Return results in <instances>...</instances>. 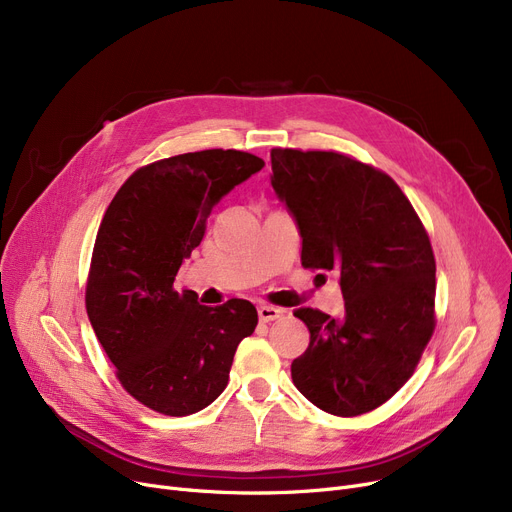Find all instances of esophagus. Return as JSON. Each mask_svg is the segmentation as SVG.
<instances>
[{
	"label": "esophagus",
	"instance_id": "34e87169",
	"mask_svg": "<svg viewBox=\"0 0 512 512\" xmlns=\"http://www.w3.org/2000/svg\"><path fill=\"white\" fill-rule=\"evenodd\" d=\"M257 313H259V319L265 321V324H267V321H276V319H280L284 315L282 309L272 307V305H259Z\"/></svg>",
	"mask_w": 512,
	"mask_h": 512
}]
</instances>
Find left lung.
Masks as SVG:
<instances>
[{
    "label": "left lung",
    "instance_id": "obj_1",
    "mask_svg": "<svg viewBox=\"0 0 512 512\" xmlns=\"http://www.w3.org/2000/svg\"><path fill=\"white\" fill-rule=\"evenodd\" d=\"M272 186L303 238L301 261L336 272L344 317L297 309L307 351L292 382L321 411L378 409L411 378L434 332L436 261L398 184L334 151L272 149Z\"/></svg>",
    "mask_w": 512,
    "mask_h": 512
}]
</instances>
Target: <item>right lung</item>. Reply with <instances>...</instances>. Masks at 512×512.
<instances>
[{
  "label": "right lung",
  "instance_id": "1",
  "mask_svg": "<svg viewBox=\"0 0 512 512\" xmlns=\"http://www.w3.org/2000/svg\"><path fill=\"white\" fill-rule=\"evenodd\" d=\"M265 166L257 155L207 149L134 172L107 207L87 282V313L130 396L184 417L218 398L236 346L255 332L242 299L205 307L174 290L184 259L201 245L207 215Z\"/></svg>",
  "mask_w": 512,
  "mask_h": 512
}]
</instances>
